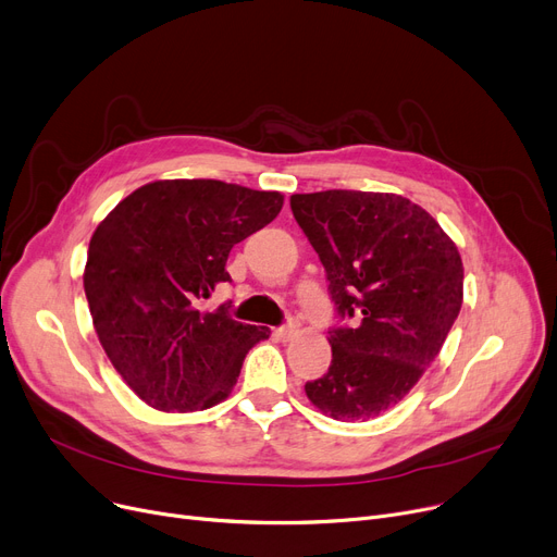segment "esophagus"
<instances>
[{
	"label": "esophagus",
	"mask_w": 557,
	"mask_h": 557,
	"mask_svg": "<svg viewBox=\"0 0 557 557\" xmlns=\"http://www.w3.org/2000/svg\"><path fill=\"white\" fill-rule=\"evenodd\" d=\"M298 332V323L294 318L288 320V323H284V325H280V327H275V336L280 338V341H288L290 336H294Z\"/></svg>",
	"instance_id": "1"
}]
</instances>
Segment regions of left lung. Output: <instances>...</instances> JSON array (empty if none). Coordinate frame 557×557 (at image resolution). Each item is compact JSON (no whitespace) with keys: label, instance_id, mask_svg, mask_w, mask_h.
Wrapping results in <instances>:
<instances>
[{"label":"left lung","instance_id":"8db88e82","mask_svg":"<svg viewBox=\"0 0 557 557\" xmlns=\"http://www.w3.org/2000/svg\"><path fill=\"white\" fill-rule=\"evenodd\" d=\"M336 309L330 370L307 397L341 422L382 416L433 363L460 313L462 261L420 205L395 194L290 196Z\"/></svg>","mask_w":557,"mask_h":557}]
</instances>
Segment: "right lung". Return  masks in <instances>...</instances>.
<instances>
[{"label": "right lung", "instance_id": "right-lung-1", "mask_svg": "<svg viewBox=\"0 0 557 557\" xmlns=\"http://www.w3.org/2000/svg\"><path fill=\"white\" fill-rule=\"evenodd\" d=\"M284 196L223 181H158L126 196L99 223L83 286L114 370L158 411L223 401L248 349L269 327L234 320L230 302L200 311L234 244L269 225Z\"/></svg>", "mask_w": 557, "mask_h": 557}]
</instances>
